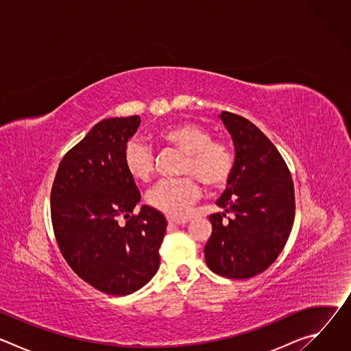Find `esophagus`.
Returning a JSON list of instances; mask_svg holds the SVG:
<instances>
[{
  "mask_svg": "<svg viewBox=\"0 0 351 351\" xmlns=\"http://www.w3.org/2000/svg\"><path fill=\"white\" fill-rule=\"evenodd\" d=\"M169 225H184L187 219H169Z\"/></svg>",
  "mask_w": 351,
  "mask_h": 351,
  "instance_id": "34e87169",
  "label": "esophagus"
}]
</instances>
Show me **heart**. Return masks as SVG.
<instances>
[{"instance_id":"heart-1","label":"heart","mask_w":351,"mask_h":351,"mask_svg":"<svg viewBox=\"0 0 351 351\" xmlns=\"http://www.w3.org/2000/svg\"><path fill=\"white\" fill-rule=\"evenodd\" d=\"M154 137L183 153L178 173L184 176L160 182L148 193L147 202L169 218L183 219L199 197V187L192 178L206 187L225 186L236 165L234 153L226 141L213 138L206 126L193 121L168 125ZM123 167L132 179L148 182L156 171L152 149L140 141H129L123 149Z\"/></svg>"}]
</instances>
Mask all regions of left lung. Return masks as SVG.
<instances>
[{
	"label": "left lung",
	"mask_w": 351,
	"mask_h": 351,
	"mask_svg": "<svg viewBox=\"0 0 351 351\" xmlns=\"http://www.w3.org/2000/svg\"><path fill=\"white\" fill-rule=\"evenodd\" d=\"M221 119L234 143L236 165L217 206L234 217L210 215L206 263L221 276L248 279L269 268L289 239L294 186L278 148L254 123L228 111Z\"/></svg>",
	"instance_id": "8db88e82"
}]
</instances>
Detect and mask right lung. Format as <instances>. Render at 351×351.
<instances>
[{
	"instance_id": "obj_1",
	"label": "right lung",
	"mask_w": 351,
	"mask_h": 351,
	"mask_svg": "<svg viewBox=\"0 0 351 351\" xmlns=\"http://www.w3.org/2000/svg\"><path fill=\"white\" fill-rule=\"evenodd\" d=\"M138 125V115L94 125L61 160L49 199L65 261L84 282L111 295L130 294L157 274L168 225L153 207L133 214L140 191L123 167V149Z\"/></svg>"
}]
</instances>
